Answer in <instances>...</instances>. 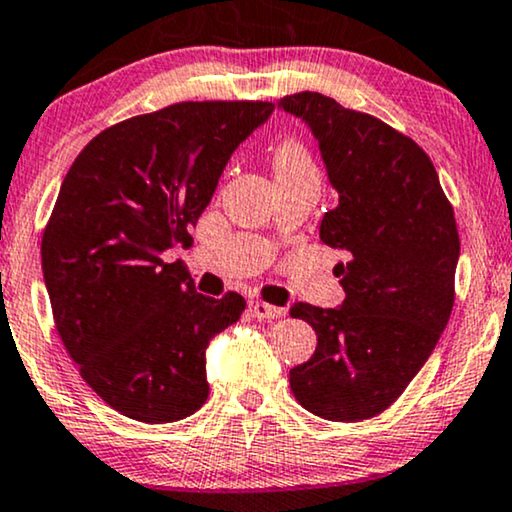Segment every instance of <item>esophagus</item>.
Instances as JSON below:
<instances>
[{"label":"esophagus","mask_w":512,"mask_h":512,"mask_svg":"<svg viewBox=\"0 0 512 512\" xmlns=\"http://www.w3.org/2000/svg\"><path fill=\"white\" fill-rule=\"evenodd\" d=\"M250 309L255 312L257 319H264V321L278 319V316L286 314V309H283V307H276V304H269V302H262V300L250 302Z\"/></svg>","instance_id":"obj_1"}]
</instances>
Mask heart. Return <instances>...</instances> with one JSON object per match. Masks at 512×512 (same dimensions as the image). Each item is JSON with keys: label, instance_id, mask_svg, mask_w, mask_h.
<instances>
[{"label": "heart", "instance_id": "obj_1", "mask_svg": "<svg viewBox=\"0 0 512 512\" xmlns=\"http://www.w3.org/2000/svg\"><path fill=\"white\" fill-rule=\"evenodd\" d=\"M274 167H276V174H290V172H307V170H314L312 158H309V153L304 151L302 144H297V141H293V139L283 141V144L276 148Z\"/></svg>", "mask_w": 512, "mask_h": 512}]
</instances>
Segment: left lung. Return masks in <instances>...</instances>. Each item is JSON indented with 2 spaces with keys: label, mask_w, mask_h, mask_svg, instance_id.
<instances>
[{
  "label": "left lung",
  "mask_w": 512,
  "mask_h": 512,
  "mask_svg": "<svg viewBox=\"0 0 512 512\" xmlns=\"http://www.w3.org/2000/svg\"><path fill=\"white\" fill-rule=\"evenodd\" d=\"M278 106L319 141L338 191L319 236L347 255L335 267L338 309L290 307L316 331L312 359L290 368V390L314 416L359 423L399 399L449 323L461 255L454 208L428 153L383 120L319 92Z\"/></svg>",
  "instance_id": "obj_1"
}]
</instances>
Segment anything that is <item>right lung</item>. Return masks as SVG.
Wrapping results in <instances>:
<instances>
[{
    "label": "right lung",
    "mask_w": 512,
    "mask_h": 512,
    "mask_svg": "<svg viewBox=\"0 0 512 512\" xmlns=\"http://www.w3.org/2000/svg\"><path fill=\"white\" fill-rule=\"evenodd\" d=\"M269 101H181L103 129L63 179L42 236L56 331L92 390L139 423H174L210 394L205 349L241 319L238 293H196L181 262L231 153Z\"/></svg>",
    "instance_id": "obj_1"
}]
</instances>
